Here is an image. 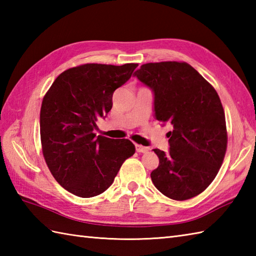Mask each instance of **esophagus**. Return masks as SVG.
<instances>
[{
    "label": "esophagus",
    "instance_id": "obj_1",
    "mask_svg": "<svg viewBox=\"0 0 256 256\" xmlns=\"http://www.w3.org/2000/svg\"><path fill=\"white\" fill-rule=\"evenodd\" d=\"M135 150H136L138 153H146L148 150V148H145V146L140 144H135Z\"/></svg>",
    "mask_w": 256,
    "mask_h": 256
}]
</instances>
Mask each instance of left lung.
Wrapping results in <instances>:
<instances>
[{
    "mask_svg": "<svg viewBox=\"0 0 256 256\" xmlns=\"http://www.w3.org/2000/svg\"><path fill=\"white\" fill-rule=\"evenodd\" d=\"M153 91L155 118L170 123V150H153L160 165L150 172L166 197L187 200L216 178L226 150L224 111L214 86L186 62H150L134 72Z\"/></svg>",
    "mask_w": 256,
    "mask_h": 256,
    "instance_id": "1",
    "label": "left lung"
}]
</instances>
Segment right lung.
I'll use <instances>...</instances> for the list:
<instances>
[{
    "label": "right lung",
    "instance_id": "1",
    "mask_svg": "<svg viewBox=\"0 0 256 256\" xmlns=\"http://www.w3.org/2000/svg\"><path fill=\"white\" fill-rule=\"evenodd\" d=\"M138 64H86L64 72L42 99V154L54 178L69 192L90 198L111 186L123 162L135 153L128 140L96 136L99 118L112 108L113 92Z\"/></svg>",
    "mask_w": 256,
    "mask_h": 256
}]
</instances>
